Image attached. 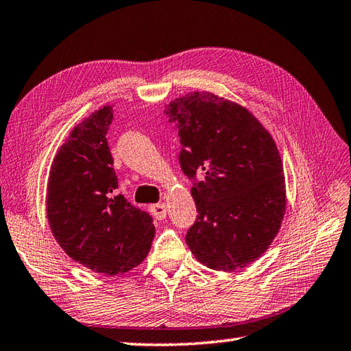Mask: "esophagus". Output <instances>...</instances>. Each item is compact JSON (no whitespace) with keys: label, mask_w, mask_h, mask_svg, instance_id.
Segmentation results:
<instances>
[{"label":"esophagus","mask_w":351,"mask_h":351,"mask_svg":"<svg viewBox=\"0 0 351 351\" xmlns=\"http://www.w3.org/2000/svg\"><path fill=\"white\" fill-rule=\"evenodd\" d=\"M150 213H152V216L156 217L158 221H162V219H166V216H167V207H166V204H155V205H150Z\"/></svg>","instance_id":"obj_1"}]
</instances>
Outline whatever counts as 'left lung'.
<instances>
[{
    "label": "left lung",
    "mask_w": 351,
    "mask_h": 351,
    "mask_svg": "<svg viewBox=\"0 0 351 351\" xmlns=\"http://www.w3.org/2000/svg\"><path fill=\"white\" fill-rule=\"evenodd\" d=\"M193 182L197 217L185 236L210 269L252 263L277 236L286 210L283 164L271 134L248 109L213 93H190L164 109Z\"/></svg>",
    "instance_id": "obj_1"
}]
</instances>
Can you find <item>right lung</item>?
<instances>
[{"mask_svg": "<svg viewBox=\"0 0 351 351\" xmlns=\"http://www.w3.org/2000/svg\"><path fill=\"white\" fill-rule=\"evenodd\" d=\"M112 108L73 129L51 164L47 217L54 239L88 269L117 276L138 266L152 245L154 219L119 195L106 134Z\"/></svg>", "mask_w": 351, "mask_h": 351, "instance_id": "right-lung-1", "label": "right lung"}]
</instances>
